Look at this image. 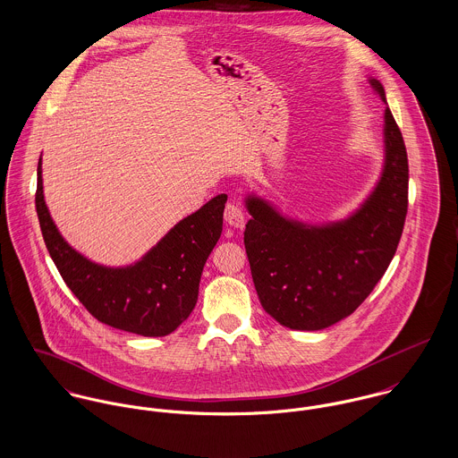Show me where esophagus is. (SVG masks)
Returning a JSON list of instances; mask_svg holds the SVG:
<instances>
[{
	"mask_svg": "<svg viewBox=\"0 0 458 458\" xmlns=\"http://www.w3.org/2000/svg\"><path fill=\"white\" fill-rule=\"evenodd\" d=\"M225 221L233 228H242L246 223V216L239 205L228 204L225 207Z\"/></svg>",
	"mask_w": 458,
	"mask_h": 458,
	"instance_id": "1",
	"label": "esophagus"
}]
</instances>
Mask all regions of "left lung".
<instances>
[{"label": "left lung", "instance_id": "left-lung-1", "mask_svg": "<svg viewBox=\"0 0 458 458\" xmlns=\"http://www.w3.org/2000/svg\"><path fill=\"white\" fill-rule=\"evenodd\" d=\"M370 89L386 103L383 84ZM385 159L372 191L343 219L309 223L254 193L244 246L263 309L292 330H323L348 318L386 272L407 212V153L390 112L383 114Z\"/></svg>", "mask_w": 458, "mask_h": 458}]
</instances>
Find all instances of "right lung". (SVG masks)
<instances>
[{
	"instance_id": "add662e5",
	"label": "right lung",
	"mask_w": 458,
	"mask_h": 458,
	"mask_svg": "<svg viewBox=\"0 0 458 458\" xmlns=\"http://www.w3.org/2000/svg\"><path fill=\"white\" fill-rule=\"evenodd\" d=\"M37 214L46 246L63 281L105 325L144 337L172 334L199 301L205 261L223 232L226 195L181 219L135 263L108 267L73 250L59 233L44 199L38 161Z\"/></svg>"
}]
</instances>
